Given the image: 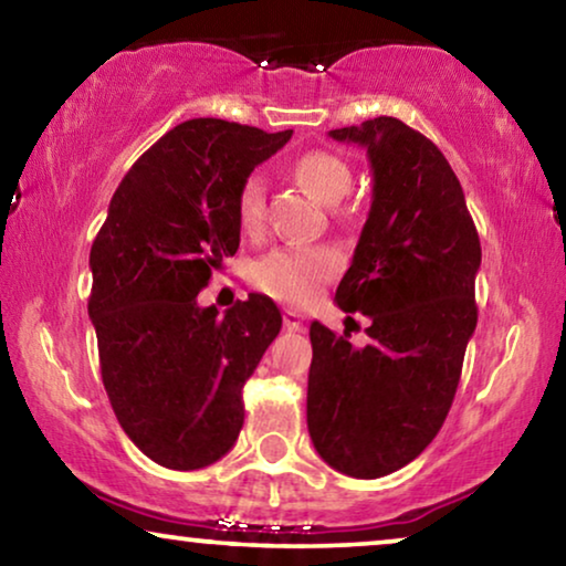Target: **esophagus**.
Masks as SVG:
<instances>
[{
  "label": "esophagus",
  "instance_id": "obj_1",
  "mask_svg": "<svg viewBox=\"0 0 566 566\" xmlns=\"http://www.w3.org/2000/svg\"><path fill=\"white\" fill-rule=\"evenodd\" d=\"M282 321H284V331H303V315L297 311H284Z\"/></svg>",
  "mask_w": 566,
  "mask_h": 566
}]
</instances>
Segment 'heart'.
<instances>
[{
    "mask_svg": "<svg viewBox=\"0 0 566 566\" xmlns=\"http://www.w3.org/2000/svg\"><path fill=\"white\" fill-rule=\"evenodd\" d=\"M295 178L323 205H338L352 188V172L342 157L313 149L297 157ZM266 209V184L261 176H248L238 196V220L255 230ZM342 269L331 248H279L253 263L251 279L261 292L290 305H305L318 295Z\"/></svg>",
    "mask_w": 566,
    "mask_h": 566,
    "instance_id": "1",
    "label": "heart"
}]
</instances>
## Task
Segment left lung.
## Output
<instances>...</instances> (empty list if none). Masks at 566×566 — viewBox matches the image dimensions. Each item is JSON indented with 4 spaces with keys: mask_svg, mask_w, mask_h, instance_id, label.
Returning <instances> with one entry per match:
<instances>
[{
    "mask_svg": "<svg viewBox=\"0 0 566 566\" xmlns=\"http://www.w3.org/2000/svg\"><path fill=\"white\" fill-rule=\"evenodd\" d=\"M367 149L373 205L336 290L344 313L370 315V344L311 323L307 432L331 469L388 476L446 421L476 328L481 243L461 180L424 134L394 116L328 132Z\"/></svg>",
    "mask_w": 566,
    "mask_h": 566,
    "instance_id": "8db88e82",
    "label": "left lung"
}]
</instances>
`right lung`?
Returning <instances> with one entry per match:
<instances>
[{"instance_id": "add662e5", "label": "right lung", "mask_w": 566, "mask_h": 566, "mask_svg": "<svg viewBox=\"0 0 566 566\" xmlns=\"http://www.w3.org/2000/svg\"><path fill=\"white\" fill-rule=\"evenodd\" d=\"M290 137L184 120L132 165L90 251L105 394L129 440L165 469H205L235 446L243 386L282 328L266 295L238 300L222 318L196 295L238 251L245 178Z\"/></svg>"}]
</instances>
